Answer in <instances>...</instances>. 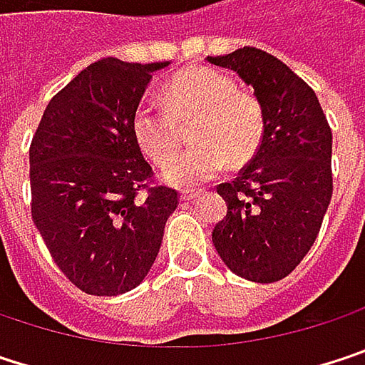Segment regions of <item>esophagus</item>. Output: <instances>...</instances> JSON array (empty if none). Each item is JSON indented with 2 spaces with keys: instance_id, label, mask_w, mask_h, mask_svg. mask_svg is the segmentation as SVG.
I'll return each instance as SVG.
<instances>
[{
  "instance_id": "34e87169",
  "label": "esophagus",
  "mask_w": 365,
  "mask_h": 365,
  "mask_svg": "<svg viewBox=\"0 0 365 365\" xmlns=\"http://www.w3.org/2000/svg\"><path fill=\"white\" fill-rule=\"evenodd\" d=\"M198 196H200V192H182V196H180V198L185 200V202H192V200H194V198H198Z\"/></svg>"
}]
</instances>
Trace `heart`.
Instances as JSON below:
<instances>
[{"label":"heart","mask_w":365,"mask_h":365,"mask_svg":"<svg viewBox=\"0 0 365 365\" xmlns=\"http://www.w3.org/2000/svg\"><path fill=\"white\" fill-rule=\"evenodd\" d=\"M163 108L139 106L133 115V137L158 167L175 155L177 126L195 120L192 150L163 169V180L175 187H196L213 180L226 165L250 160L264 137V111L252 93L237 91L228 76L194 67L175 76L163 93Z\"/></svg>","instance_id":"b5f03b06"}]
</instances>
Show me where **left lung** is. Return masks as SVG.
I'll return each instance as SVG.
<instances>
[{
	"label": "left lung",
	"instance_id": "8db88e82",
	"mask_svg": "<svg viewBox=\"0 0 365 365\" xmlns=\"http://www.w3.org/2000/svg\"><path fill=\"white\" fill-rule=\"evenodd\" d=\"M207 61L232 69L264 111L254 160L217 187L228 211L211 239L235 274L274 283L319 235L331 200V130L315 91L277 56L245 46Z\"/></svg>",
	"mask_w": 365,
	"mask_h": 365
}]
</instances>
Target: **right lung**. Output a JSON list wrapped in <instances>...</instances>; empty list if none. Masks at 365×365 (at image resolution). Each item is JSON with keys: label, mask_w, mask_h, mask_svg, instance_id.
<instances>
[{"label": "right lung", "mask_w": 365, "mask_h": 365, "mask_svg": "<svg viewBox=\"0 0 365 365\" xmlns=\"http://www.w3.org/2000/svg\"><path fill=\"white\" fill-rule=\"evenodd\" d=\"M163 63L101 58L52 97L29 150L31 215L65 277L120 296L150 272L178 192L148 187L133 115Z\"/></svg>", "instance_id": "add662e5"}]
</instances>
